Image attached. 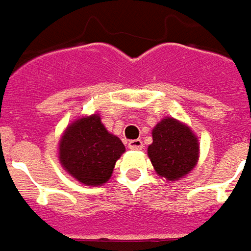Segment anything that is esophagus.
<instances>
[{
	"mask_svg": "<svg viewBox=\"0 0 251 251\" xmlns=\"http://www.w3.org/2000/svg\"><path fill=\"white\" fill-rule=\"evenodd\" d=\"M128 147L131 149V150H142V149H143V142H142L140 139L129 140Z\"/></svg>",
	"mask_w": 251,
	"mask_h": 251,
	"instance_id": "esophagus-1",
	"label": "esophagus"
}]
</instances>
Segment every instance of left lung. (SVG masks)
<instances>
[{"label": "left lung", "mask_w": 251, "mask_h": 251, "mask_svg": "<svg viewBox=\"0 0 251 251\" xmlns=\"http://www.w3.org/2000/svg\"><path fill=\"white\" fill-rule=\"evenodd\" d=\"M151 134L152 143L147 155L159 177L177 181L195 169L200 157V143L188 124L174 117H163Z\"/></svg>", "instance_id": "8db88e82"}]
</instances>
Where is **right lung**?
<instances>
[{"mask_svg":"<svg viewBox=\"0 0 251 251\" xmlns=\"http://www.w3.org/2000/svg\"><path fill=\"white\" fill-rule=\"evenodd\" d=\"M126 147L111 134L99 113L72 122L58 143V158L67 173L83 185L99 186L111 178Z\"/></svg>","mask_w":251,"mask_h":251,"instance_id":"1","label":"right lung"}]
</instances>
